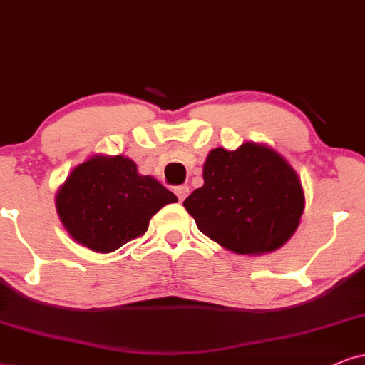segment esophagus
Wrapping results in <instances>:
<instances>
[{
	"label": "esophagus",
	"instance_id": "34e87169",
	"mask_svg": "<svg viewBox=\"0 0 365 365\" xmlns=\"http://www.w3.org/2000/svg\"><path fill=\"white\" fill-rule=\"evenodd\" d=\"M188 192H190V188H188L187 185H180V187L175 188V193H177V197H178L180 202L185 200V197L188 195Z\"/></svg>",
	"mask_w": 365,
	"mask_h": 365
}]
</instances>
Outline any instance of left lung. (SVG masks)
Returning a JSON list of instances; mask_svg holds the SVG:
<instances>
[{
  "instance_id": "1",
  "label": "left lung",
  "mask_w": 365,
  "mask_h": 365,
  "mask_svg": "<svg viewBox=\"0 0 365 365\" xmlns=\"http://www.w3.org/2000/svg\"><path fill=\"white\" fill-rule=\"evenodd\" d=\"M207 237L237 255H264L297 230L305 193L292 165L274 150L244 143L212 150L204 185L183 202Z\"/></svg>"
}]
</instances>
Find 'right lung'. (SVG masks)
I'll return each instance as SVG.
<instances>
[{"label":"right lung","mask_w":365,"mask_h":365,"mask_svg":"<svg viewBox=\"0 0 365 365\" xmlns=\"http://www.w3.org/2000/svg\"><path fill=\"white\" fill-rule=\"evenodd\" d=\"M178 202L126 156L96 155L77 165L55 197L60 222L73 241L94 252H113L141 237L150 219Z\"/></svg>","instance_id":"obj_1"}]
</instances>
